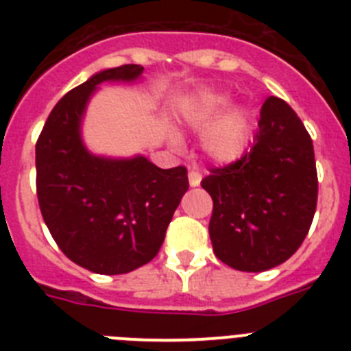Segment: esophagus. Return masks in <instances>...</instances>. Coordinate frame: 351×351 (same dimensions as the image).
<instances>
[{"mask_svg": "<svg viewBox=\"0 0 351 351\" xmlns=\"http://www.w3.org/2000/svg\"><path fill=\"white\" fill-rule=\"evenodd\" d=\"M188 179H190V186H198L200 184V181H202V173L197 172V170H190V173H188Z\"/></svg>", "mask_w": 351, "mask_h": 351, "instance_id": "34e87169", "label": "esophagus"}]
</instances>
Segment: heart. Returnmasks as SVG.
<instances>
[{
  "mask_svg": "<svg viewBox=\"0 0 351 351\" xmlns=\"http://www.w3.org/2000/svg\"><path fill=\"white\" fill-rule=\"evenodd\" d=\"M228 105H230V98L226 95L206 93L188 101L182 112V121L195 132H204L209 128V132L204 135V149L207 156L219 163H230V161L239 160L250 145V116L244 108H235L221 120L219 119L228 108ZM210 125L213 129L210 128ZM170 141L176 145L181 144L176 133L170 135Z\"/></svg>",
  "mask_w": 351,
  "mask_h": 351,
  "instance_id": "heart-1",
  "label": "heart"
}]
</instances>
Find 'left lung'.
<instances>
[{
    "instance_id": "obj_1",
    "label": "left lung",
    "mask_w": 351,
    "mask_h": 351,
    "mask_svg": "<svg viewBox=\"0 0 351 351\" xmlns=\"http://www.w3.org/2000/svg\"><path fill=\"white\" fill-rule=\"evenodd\" d=\"M209 235L228 267L262 272L287 262L309 232L318 198L315 151L293 108L269 96L250 153L210 170Z\"/></svg>"
}]
</instances>
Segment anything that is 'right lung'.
Wrapping results in <instances>:
<instances>
[{"label": "right lung", "mask_w": 351, "mask_h": 351, "mask_svg": "<svg viewBox=\"0 0 351 351\" xmlns=\"http://www.w3.org/2000/svg\"><path fill=\"white\" fill-rule=\"evenodd\" d=\"M142 71L141 64L108 68L68 91L36 142L43 221L64 255L96 274H126L151 262L190 186L184 167L96 156L84 145L80 125L98 84L133 82Z\"/></svg>", "instance_id": "right-lung-1"}]
</instances>
